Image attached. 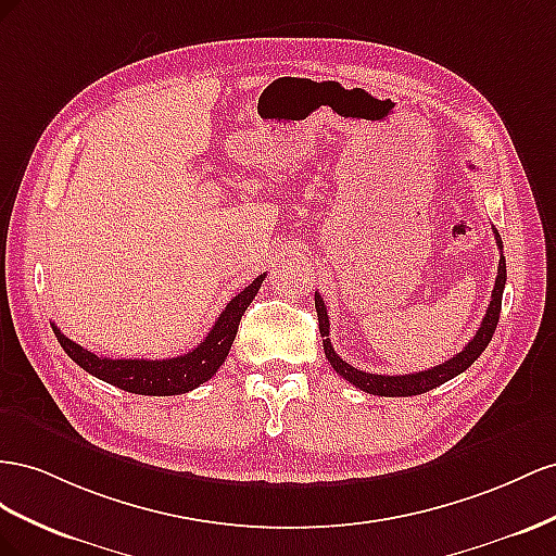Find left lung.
<instances>
[{
	"label": "left lung",
	"mask_w": 556,
	"mask_h": 556,
	"mask_svg": "<svg viewBox=\"0 0 556 556\" xmlns=\"http://www.w3.org/2000/svg\"><path fill=\"white\" fill-rule=\"evenodd\" d=\"M494 237H496V244L501 249V261H498V273H496V287L491 291V300H489V307L484 319L475 332L472 340L458 352L454 358L440 363V366L431 368V370H421V372H412V375H372V372H363L354 366H349L346 361H342L336 349L330 344V324H328V312L324 305V298L319 293H314V307L316 314H319V332L326 338L324 340V352L326 358L336 370L338 375H342L346 382H352L356 389L372 393V395H387V399H393V395H419L431 391L440 384L450 382L456 375H462L464 370H468L475 361L480 358V354L486 349V344L491 342V336H494V330L498 326V316H501V300H503V289H505V256H503V242H501V235L494 228Z\"/></svg>",
	"instance_id": "1"
}]
</instances>
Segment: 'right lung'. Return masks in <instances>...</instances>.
Masks as SVG:
<instances>
[{
    "label": "right lung",
    "mask_w": 556,
    "mask_h": 556,
    "mask_svg": "<svg viewBox=\"0 0 556 556\" xmlns=\"http://www.w3.org/2000/svg\"><path fill=\"white\" fill-rule=\"evenodd\" d=\"M263 279L265 275L256 277L247 289L237 293L226 305V309L220 312L214 328L207 332V338L195 349H190L188 354L177 358H106L88 352L81 344L62 336L55 324L53 332L60 346L65 349L76 366H81L86 372L102 379V382L139 395H179L198 389L224 366L237 336V326H240L242 314L251 305V300L256 298Z\"/></svg>",
    "instance_id": "1"
}]
</instances>
